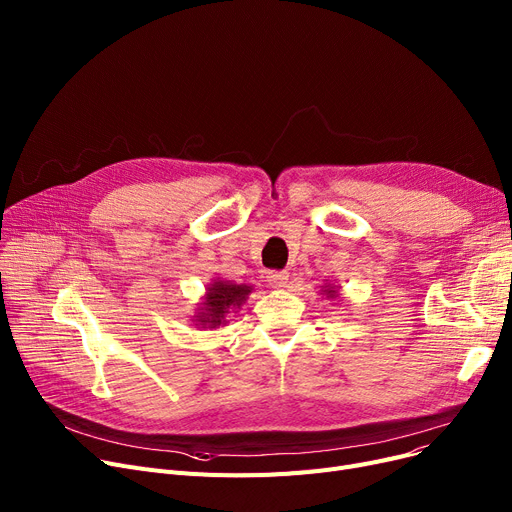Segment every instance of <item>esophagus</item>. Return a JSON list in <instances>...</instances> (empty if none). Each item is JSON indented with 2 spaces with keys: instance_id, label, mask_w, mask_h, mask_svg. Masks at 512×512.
Here are the masks:
<instances>
[{
  "instance_id": "34e87169",
  "label": "esophagus",
  "mask_w": 512,
  "mask_h": 512,
  "mask_svg": "<svg viewBox=\"0 0 512 512\" xmlns=\"http://www.w3.org/2000/svg\"><path fill=\"white\" fill-rule=\"evenodd\" d=\"M267 282H270L272 288L282 290V288H286L288 274H286V272H270V274H267Z\"/></svg>"
}]
</instances>
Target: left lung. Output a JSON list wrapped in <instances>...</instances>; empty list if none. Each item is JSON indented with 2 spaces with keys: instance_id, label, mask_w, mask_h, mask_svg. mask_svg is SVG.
I'll return each instance as SVG.
<instances>
[{
  "instance_id": "1",
  "label": "left lung",
  "mask_w": 512,
  "mask_h": 512,
  "mask_svg": "<svg viewBox=\"0 0 512 512\" xmlns=\"http://www.w3.org/2000/svg\"><path fill=\"white\" fill-rule=\"evenodd\" d=\"M319 288H321V294H324V297H326V301H336L340 297L338 286H334L330 282H326L324 286H319Z\"/></svg>"
}]
</instances>
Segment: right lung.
Returning a JSON list of instances; mask_svg holds the SVG:
<instances>
[{"mask_svg": "<svg viewBox=\"0 0 512 512\" xmlns=\"http://www.w3.org/2000/svg\"><path fill=\"white\" fill-rule=\"evenodd\" d=\"M251 292V284H236L232 280L213 278L205 286L201 303H197L195 315L191 317L193 324L209 330L226 326L228 317L232 313H238V309L247 303Z\"/></svg>", "mask_w": 512, "mask_h": 512, "instance_id": "add662e5", "label": "right lung"}]
</instances>
